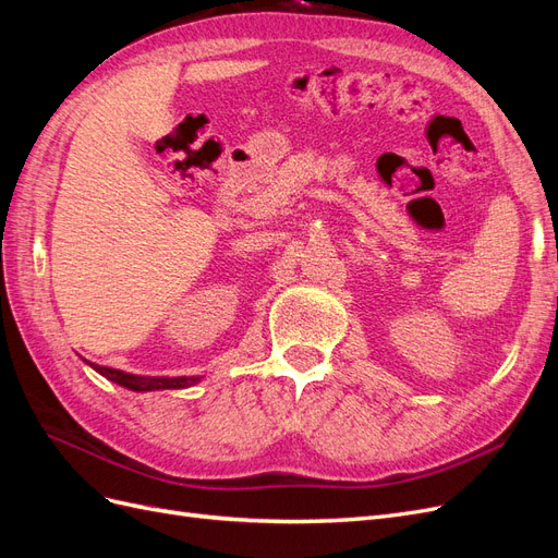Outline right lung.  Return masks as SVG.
<instances>
[{
  "label": "right lung",
  "mask_w": 558,
  "mask_h": 558,
  "mask_svg": "<svg viewBox=\"0 0 558 558\" xmlns=\"http://www.w3.org/2000/svg\"><path fill=\"white\" fill-rule=\"evenodd\" d=\"M99 375H105L107 379L121 384L130 391H158V388H183V386H193L199 381V377H134L128 373H121V369H113L107 365H95L90 363Z\"/></svg>",
  "instance_id": "obj_1"
}]
</instances>
